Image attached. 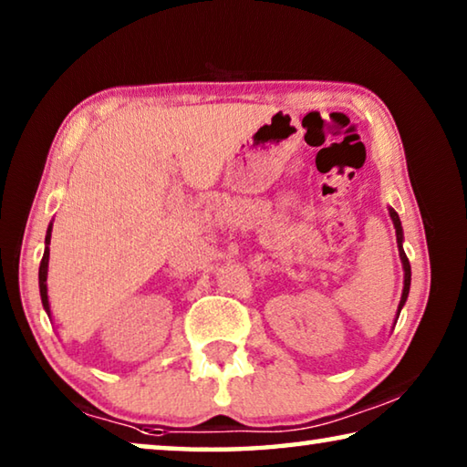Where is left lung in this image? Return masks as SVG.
Wrapping results in <instances>:
<instances>
[{
    "mask_svg": "<svg viewBox=\"0 0 467 467\" xmlns=\"http://www.w3.org/2000/svg\"><path fill=\"white\" fill-rule=\"evenodd\" d=\"M389 214H391V220H393V226H395V234H398V244H400V257H401V264H404V272H406V275H404V292H401V300H400V309L398 311H401V306H404V303H406V298H408V292H410V278H412V272H410V262H408V257H406V253H404V247H401V239H404V234H401V223H400V216L395 214L393 210H389Z\"/></svg>",
    "mask_w": 467,
    "mask_h": 467,
    "instance_id": "8db88e82",
    "label": "left lung"
}]
</instances>
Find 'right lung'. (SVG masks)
I'll use <instances>...</instances> for the list:
<instances>
[{"instance_id":"right-lung-1","label":"right lung","mask_w":467,"mask_h":467,"mask_svg":"<svg viewBox=\"0 0 467 467\" xmlns=\"http://www.w3.org/2000/svg\"><path fill=\"white\" fill-rule=\"evenodd\" d=\"M49 241H51V226H49V231H47L45 244H49ZM47 265H49V247H45L41 267H38V286H41V300H43L45 309L49 311V298H47Z\"/></svg>"}]
</instances>
